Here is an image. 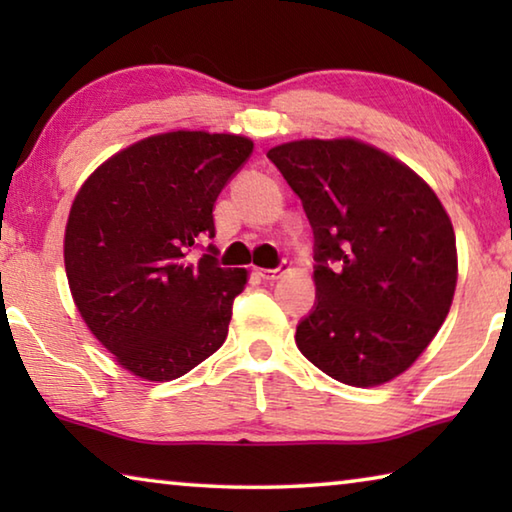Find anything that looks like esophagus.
<instances>
[{
    "mask_svg": "<svg viewBox=\"0 0 512 512\" xmlns=\"http://www.w3.org/2000/svg\"><path fill=\"white\" fill-rule=\"evenodd\" d=\"M257 275L266 282H273V280H280L284 275V268H257Z\"/></svg>",
    "mask_w": 512,
    "mask_h": 512,
    "instance_id": "esophagus-1",
    "label": "esophagus"
}]
</instances>
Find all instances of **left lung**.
I'll use <instances>...</instances> for the list:
<instances>
[{
	"instance_id": "obj_1",
	"label": "left lung",
	"mask_w": 512,
	"mask_h": 512,
	"mask_svg": "<svg viewBox=\"0 0 512 512\" xmlns=\"http://www.w3.org/2000/svg\"><path fill=\"white\" fill-rule=\"evenodd\" d=\"M314 228L318 302L296 345L336 381L381 386L427 350L452 307V219L411 167L354 137L266 153Z\"/></svg>"
}]
</instances>
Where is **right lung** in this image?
<instances>
[{
  "mask_svg": "<svg viewBox=\"0 0 512 512\" xmlns=\"http://www.w3.org/2000/svg\"><path fill=\"white\" fill-rule=\"evenodd\" d=\"M253 153L232 133L144 137L94 169L65 225L74 305L121 368L146 381L183 377L221 348L246 268L194 259L214 237V203Z\"/></svg>",
  "mask_w": 512,
  "mask_h": 512,
  "instance_id": "right-lung-1",
  "label": "right lung"
}]
</instances>
